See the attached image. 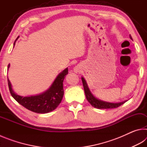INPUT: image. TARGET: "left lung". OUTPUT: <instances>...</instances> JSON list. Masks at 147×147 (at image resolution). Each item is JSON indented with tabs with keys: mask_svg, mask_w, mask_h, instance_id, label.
I'll return each mask as SVG.
<instances>
[{
	"mask_svg": "<svg viewBox=\"0 0 147 147\" xmlns=\"http://www.w3.org/2000/svg\"><path fill=\"white\" fill-rule=\"evenodd\" d=\"M130 38L131 39H132V38L130 35ZM82 80L83 86L84 89V91H85L86 96L88 101L89 103L91 104L92 106L94 107V108H98V109H111V108H118L121 105H123L127 100L121 102L117 103H113V102H108L101 100L100 99L96 98V97L93 95V94L91 93L90 90L88 88V84L86 81V80L84 79V77H82Z\"/></svg>",
	"mask_w": 147,
	"mask_h": 147,
	"instance_id": "8db88e82",
	"label": "left lung"
}]
</instances>
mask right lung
I'll list each match as a JSON object with an SVG mask.
<instances>
[{
	"mask_svg": "<svg viewBox=\"0 0 147 147\" xmlns=\"http://www.w3.org/2000/svg\"><path fill=\"white\" fill-rule=\"evenodd\" d=\"M15 44H16V41L13 44L14 45ZM9 66L10 65L9 64L8 70ZM67 74L68 69L66 68L57 76L49 89H47L44 93L38 94V95L30 96H22L18 95L12 89L10 81L8 78L9 89L11 96L15 100L24 108L35 113H47L54 110L60 104L64 94L63 82L65 76Z\"/></svg>",
	"mask_w": 147,
	"mask_h": 147,
	"instance_id": "add662e5",
	"label": "right lung"
}]
</instances>
